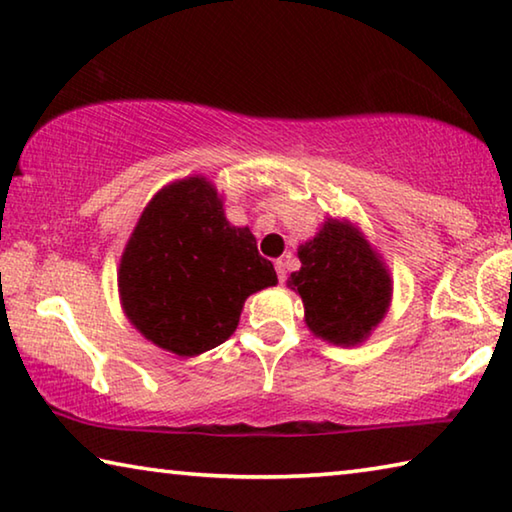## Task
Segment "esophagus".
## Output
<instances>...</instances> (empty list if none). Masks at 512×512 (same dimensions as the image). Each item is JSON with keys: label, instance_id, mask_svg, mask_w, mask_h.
<instances>
[{"label": "esophagus", "instance_id": "esophagus-1", "mask_svg": "<svg viewBox=\"0 0 512 512\" xmlns=\"http://www.w3.org/2000/svg\"><path fill=\"white\" fill-rule=\"evenodd\" d=\"M275 271H277V280H280V282L287 280V262H284V259H277Z\"/></svg>", "mask_w": 512, "mask_h": 512}]
</instances>
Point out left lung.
<instances>
[{"label":"left lung","mask_w":512,"mask_h":512,"mask_svg":"<svg viewBox=\"0 0 512 512\" xmlns=\"http://www.w3.org/2000/svg\"><path fill=\"white\" fill-rule=\"evenodd\" d=\"M300 271L289 287L305 302V320L320 339L354 345L384 318L391 277L368 241L350 223L329 219L318 235L298 248Z\"/></svg>","instance_id":"1"}]
</instances>
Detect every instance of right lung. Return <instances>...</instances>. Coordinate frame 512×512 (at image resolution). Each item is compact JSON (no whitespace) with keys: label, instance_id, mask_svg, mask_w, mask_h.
Instances as JSON below:
<instances>
[{"label":"right lung","instance_id":"right-lung-1","mask_svg":"<svg viewBox=\"0 0 512 512\" xmlns=\"http://www.w3.org/2000/svg\"><path fill=\"white\" fill-rule=\"evenodd\" d=\"M277 282L253 232L225 221L205 178L164 187L146 205L119 264L126 316L146 339L196 357L235 332L244 302Z\"/></svg>","mask_w":512,"mask_h":512}]
</instances>
